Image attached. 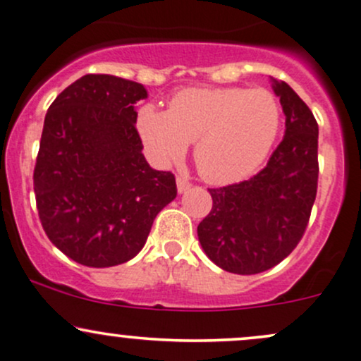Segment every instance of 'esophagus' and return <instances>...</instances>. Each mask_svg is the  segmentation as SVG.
Returning a JSON list of instances; mask_svg holds the SVG:
<instances>
[{"label":"esophagus","instance_id":"obj_1","mask_svg":"<svg viewBox=\"0 0 361 361\" xmlns=\"http://www.w3.org/2000/svg\"><path fill=\"white\" fill-rule=\"evenodd\" d=\"M176 187H178V193H185L192 187V183L188 180H185V178H176Z\"/></svg>","mask_w":361,"mask_h":361}]
</instances>
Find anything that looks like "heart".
<instances>
[{"label":"heart","mask_w":361,"mask_h":361,"mask_svg":"<svg viewBox=\"0 0 361 361\" xmlns=\"http://www.w3.org/2000/svg\"><path fill=\"white\" fill-rule=\"evenodd\" d=\"M145 149L159 164L183 157L195 142L200 176L230 185L256 173L275 147L282 105L263 88H188L174 94L168 112L145 104L136 116Z\"/></svg>","instance_id":"1"}]
</instances>
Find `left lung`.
Returning a JSON list of instances; mask_svg holds the SVG:
<instances>
[{"label":"left lung","instance_id":"obj_1","mask_svg":"<svg viewBox=\"0 0 361 361\" xmlns=\"http://www.w3.org/2000/svg\"><path fill=\"white\" fill-rule=\"evenodd\" d=\"M270 81L286 116L283 140L256 176L211 188L212 209L197 226L206 256L237 275H256L286 259L305 233L317 197V121L287 82Z\"/></svg>","mask_w":361,"mask_h":361}]
</instances>
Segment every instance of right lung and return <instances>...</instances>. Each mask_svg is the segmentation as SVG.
I'll use <instances>...</instances> for the list:
<instances>
[{"label": "right lung", "instance_id": "right-lung-1", "mask_svg": "<svg viewBox=\"0 0 361 361\" xmlns=\"http://www.w3.org/2000/svg\"><path fill=\"white\" fill-rule=\"evenodd\" d=\"M147 97L140 82L86 74L48 109L34 193L48 238L75 263L133 259L176 197L173 174L152 169L142 154L136 102Z\"/></svg>", "mask_w": 361, "mask_h": 361}]
</instances>
